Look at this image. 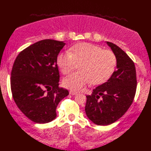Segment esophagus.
<instances>
[{
	"label": "esophagus",
	"instance_id": "1",
	"mask_svg": "<svg viewBox=\"0 0 151 151\" xmlns=\"http://www.w3.org/2000/svg\"><path fill=\"white\" fill-rule=\"evenodd\" d=\"M70 94L72 95H75L77 94V92H74V91H70Z\"/></svg>",
	"mask_w": 151,
	"mask_h": 151
}]
</instances>
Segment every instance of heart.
<instances>
[{"instance_id": "b5f03b06", "label": "heart", "mask_w": 151, "mask_h": 151, "mask_svg": "<svg viewBox=\"0 0 151 151\" xmlns=\"http://www.w3.org/2000/svg\"><path fill=\"white\" fill-rule=\"evenodd\" d=\"M116 63L113 51L89 43L74 45L70 52H61L57 57V63L64 74H70L79 65V72L63 80L65 87L75 91L81 90L90 82L99 85L107 81L115 70Z\"/></svg>"}]
</instances>
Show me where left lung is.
I'll return each mask as SVG.
<instances>
[{
	"mask_svg": "<svg viewBox=\"0 0 151 151\" xmlns=\"http://www.w3.org/2000/svg\"><path fill=\"white\" fill-rule=\"evenodd\" d=\"M116 57V70L105 83L87 95L86 114L98 125H108L122 117L134 100L137 89L134 62L115 44L106 42ZM101 100H99V98Z\"/></svg>",
	"mask_w": 151,
	"mask_h": 151,
	"instance_id": "8db88e82",
	"label": "left lung"
}]
</instances>
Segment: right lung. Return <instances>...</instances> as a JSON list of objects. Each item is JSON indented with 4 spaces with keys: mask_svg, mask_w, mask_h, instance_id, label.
<instances>
[{
    "mask_svg": "<svg viewBox=\"0 0 151 151\" xmlns=\"http://www.w3.org/2000/svg\"><path fill=\"white\" fill-rule=\"evenodd\" d=\"M65 43L43 40L19 53L11 72V91L17 106L37 123H47L56 117V107L69 95L58 87L57 57Z\"/></svg>",
    "mask_w": 151,
    "mask_h": 151,
    "instance_id": "add662e5",
    "label": "right lung"
}]
</instances>
